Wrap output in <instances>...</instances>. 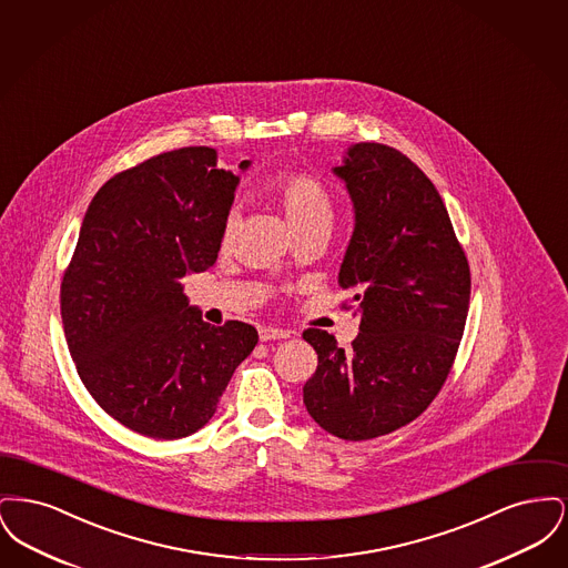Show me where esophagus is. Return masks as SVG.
I'll return each instance as SVG.
<instances>
[{
  "instance_id": "34e87169",
  "label": "esophagus",
  "mask_w": 568,
  "mask_h": 568,
  "mask_svg": "<svg viewBox=\"0 0 568 568\" xmlns=\"http://www.w3.org/2000/svg\"><path fill=\"white\" fill-rule=\"evenodd\" d=\"M260 338L266 343V341H283V338H290V332L287 329H281V327H260Z\"/></svg>"
}]
</instances>
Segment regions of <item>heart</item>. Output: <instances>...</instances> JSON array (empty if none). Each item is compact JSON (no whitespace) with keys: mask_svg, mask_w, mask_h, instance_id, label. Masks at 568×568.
Masks as SVG:
<instances>
[{"mask_svg":"<svg viewBox=\"0 0 568 568\" xmlns=\"http://www.w3.org/2000/svg\"><path fill=\"white\" fill-rule=\"evenodd\" d=\"M266 193L281 206L296 236L329 234L334 225V200L324 185L308 174H278L266 183ZM234 234L230 216L221 232V244L227 246Z\"/></svg>","mask_w":568,"mask_h":568,"instance_id":"1","label":"heart"}]
</instances>
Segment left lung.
Returning a JSON list of instances; mask_svg holds the SVG:
<instances>
[{"instance_id":"left-lung-1","label":"left lung","mask_w":568,"mask_h":568,"mask_svg":"<svg viewBox=\"0 0 568 568\" xmlns=\"http://www.w3.org/2000/svg\"><path fill=\"white\" fill-rule=\"evenodd\" d=\"M332 172L353 202L352 241L338 285L352 294V349L324 329L304 383L308 415L345 440H366L419 417L443 387L464 334L470 271L433 181L400 151L352 144Z\"/></svg>"}]
</instances>
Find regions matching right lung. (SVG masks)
<instances>
[{
    "mask_svg": "<svg viewBox=\"0 0 568 568\" xmlns=\"http://www.w3.org/2000/svg\"><path fill=\"white\" fill-rule=\"evenodd\" d=\"M239 183L215 149L187 146L112 176L84 213L63 332L87 392L134 433H197L257 345L253 325L206 324L181 283L215 264Z\"/></svg>",
    "mask_w": 568,
    "mask_h": 568,
    "instance_id": "obj_1",
    "label": "right lung"
}]
</instances>
